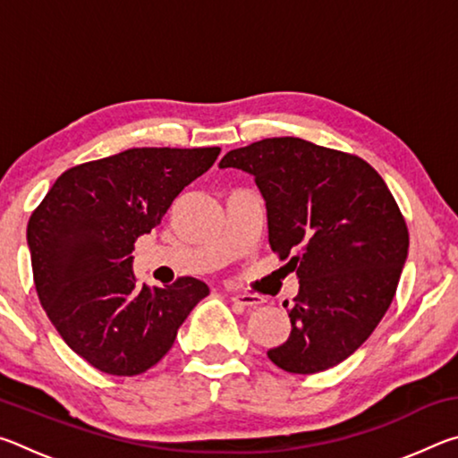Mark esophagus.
Returning <instances> with one entry per match:
<instances>
[{
  "label": "esophagus",
  "mask_w": 458,
  "mask_h": 458,
  "mask_svg": "<svg viewBox=\"0 0 458 458\" xmlns=\"http://www.w3.org/2000/svg\"><path fill=\"white\" fill-rule=\"evenodd\" d=\"M230 299L234 301V303L244 305V307H257L262 303V297H259V294H248V293H230Z\"/></svg>",
  "instance_id": "obj_1"
}]
</instances>
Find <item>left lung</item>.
Segmentation results:
<instances>
[{
	"label": "left lung",
	"instance_id": "8db88e82",
	"mask_svg": "<svg viewBox=\"0 0 458 458\" xmlns=\"http://www.w3.org/2000/svg\"><path fill=\"white\" fill-rule=\"evenodd\" d=\"M226 167L254 177L268 244L299 278L291 335L268 360L291 374L337 366L371 335L396 294L408 257L396 199L363 159L299 137L232 149L220 161Z\"/></svg>",
	"mask_w": 458,
	"mask_h": 458
}]
</instances>
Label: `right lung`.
<instances>
[{
	"mask_svg": "<svg viewBox=\"0 0 458 458\" xmlns=\"http://www.w3.org/2000/svg\"><path fill=\"white\" fill-rule=\"evenodd\" d=\"M220 147H139L62 174L28 222L38 297L74 353L111 376H137L172 350L177 329L210 294L182 276L139 284L135 240L161 218Z\"/></svg>",
	"mask_w": 458,
	"mask_h": 458,
	"instance_id": "obj_1",
	"label": "right lung"
}]
</instances>
